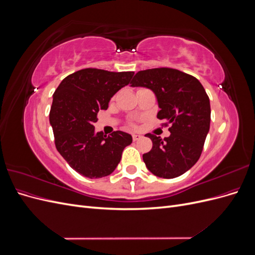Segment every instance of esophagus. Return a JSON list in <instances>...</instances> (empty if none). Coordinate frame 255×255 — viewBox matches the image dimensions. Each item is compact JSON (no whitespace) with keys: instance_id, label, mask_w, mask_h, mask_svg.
Returning <instances> with one entry per match:
<instances>
[{"instance_id":"34e87169","label":"esophagus","mask_w":255,"mask_h":255,"mask_svg":"<svg viewBox=\"0 0 255 255\" xmlns=\"http://www.w3.org/2000/svg\"><path fill=\"white\" fill-rule=\"evenodd\" d=\"M140 138H141V135H138V134H133V140H134V141L139 140Z\"/></svg>"}]
</instances>
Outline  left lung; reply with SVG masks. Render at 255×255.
Listing matches in <instances>:
<instances>
[{
  "instance_id": "left-lung-1",
  "label": "left lung",
  "mask_w": 255,
  "mask_h": 255,
  "mask_svg": "<svg viewBox=\"0 0 255 255\" xmlns=\"http://www.w3.org/2000/svg\"><path fill=\"white\" fill-rule=\"evenodd\" d=\"M130 87H144L155 95L157 118L171 123L170 136L146 134L153 142L142 155L148 170L164 179H173L188 171L203 150L210 132L211 104L202 84L187 73L170 68L137 72Z\"/></svg>"
}]
</instances>
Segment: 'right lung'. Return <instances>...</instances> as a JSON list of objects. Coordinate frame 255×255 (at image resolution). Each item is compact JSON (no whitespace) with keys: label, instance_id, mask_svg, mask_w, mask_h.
Wrapping results in <instances>:
<instances>
[{"label":"right lung","instance_id":"obj_1","mask_svg":"<svg viewBox=\"0 0 255 255\" xmlns=\"http://www.w3.org/2000/svg\"><path fill=\"white\" fill-rule=\"evenodd\" d=\"M134 72L83 69L65 78L53 95L50 125L61 156L76 172L100 179L114 172L122 152L130 144L129 134L116 130L110 136L95 130L98 113L127 86Z\"/></svg>","mask_w":255,"mask_h":255}]
</instances>
